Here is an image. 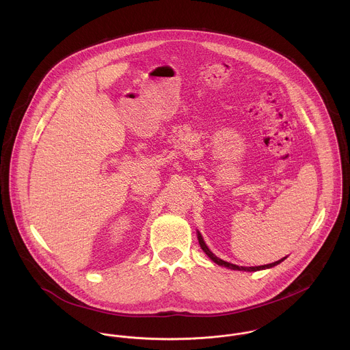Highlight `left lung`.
<instances>
[{
  "label": "left lung",
  "mask_w": 350,
  "mask_h": 350,
  "mask_svg": "<svg viewBox=\"0 0 350 350\" xmlns=\"http://www.w3.org/2000/svg\"><path fill=\"white\" fill-rule=\"evenodd\" d=\"M198 241H200V248L203 250V252L215 262V264H218V265H222V267H226V268H230V269H236V271H248V272H254V271H260V269H267V268H272V267H275V265H278V264H280L286 257H283L282 260H278V261H275V262H271V264H267V265H258V267H239V265H236V264H232V262H228V261H224V260H221V258H218L211 250H208L207 247H206V244H204V241H203V239H202V236H200V232H198Z\"/></svg>",
  "instance_id": "obj_1"
}]
</instances>
